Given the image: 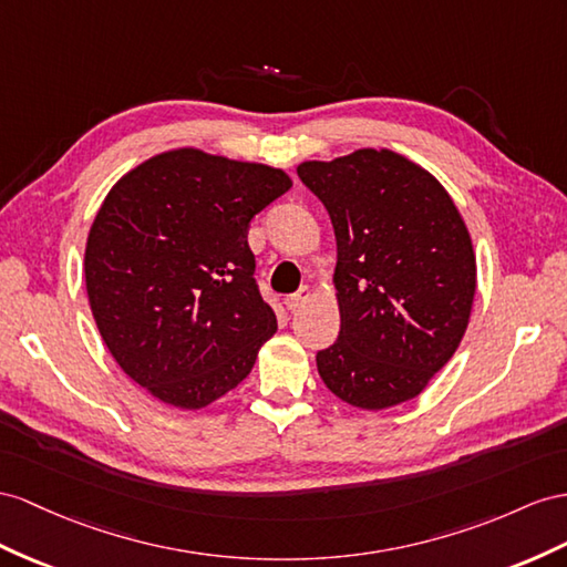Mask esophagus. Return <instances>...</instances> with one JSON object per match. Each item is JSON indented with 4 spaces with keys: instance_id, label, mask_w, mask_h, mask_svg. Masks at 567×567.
<instances>
[{
    "instance_id": "1",
    "label": "esophagus",
    "mask_w": 567,
    "mask_h": 567,
    "mask_svg": "<svg viewBox=\"0 0 567 567\" xmlns=\"http://www.w3.org/2000/svg\"><path fill=\"white\" fill-rule=\"evenodd\" d=\"M313 297V289L311 287H301L297 295H289L287 299H285V303H287V309H299V307H303V303H307L309 299Z\"/></svg>"
}]
</instances>
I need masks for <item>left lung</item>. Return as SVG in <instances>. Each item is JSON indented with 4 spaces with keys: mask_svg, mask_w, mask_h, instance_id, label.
I'll use <instances>...</instances> for the list:
<instances>
[{
    "mask_svg": "<svg viewBox=\"0 0 567 567\" xmlns=\"http://www.w3.org/2000/svg\"><path fill=\"white\" fill-rule=\"evenodd\" d=\"M338 241L340 336L316 354L332 395L379 412L414 400L460 347L476 256L455 200L429 169L390 148L307 159Z\"/></svg>",
    "mask_w": 567,
    "mask_h": 567,
    "instance_id": "obj_1",
    "label": "left lung"
}]
</instances>
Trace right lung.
Returning <instances> with one entry per match:
<instances>
[{
    "mask_svg": "<svg viewBox=\"0 0 567 567\" xmlns=\"http://www.w3.org/2000/svg\"><path fill=\"white\" fill-rule=\"evenodd\" d=\"M292 188L285 169L157 153L110 188L85 241V292L122 371L155 400L203 410L251 373L278 318L254 280V215Z\"/></svg>",
    "mask_w": 567,
    "mask_h": 567,
    "instance_id": "obj_1",
    "label": "right lung"
}]
</instances>
